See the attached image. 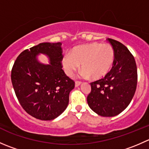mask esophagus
I'll list each match as a JSON object with an SVG mask.
<instances>
[{
    "label": "esophagus",
    "instance_id": "34e87169",
    "mask_svg": "<svg viewBox=\"0 0 149 149\" xmlns=\"http://www.w3.org/2000/svg\"><path fill=\"white\" fill-rule=\"evenodd\" d=\"M81 84V82L79 81H76V82H75V86H76V87L79 86H80Z\"/></svg>",
    "mask_w": 149,
    "mask_h": 149
}]
</instances>
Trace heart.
I'll return each mask as SVG.
<instances>
[{
	"instance_id": "1",
	"label": "heart",
	"mask_w": 149,
	"mask_h": 149,
	"mask_svg": "<svg viewBox=\"0 0 149 149\" xmlns=\"http://www.w3.org/2000/svg\"><path fill=\"white\" fill-rule=\"evenodd\" d=\"M114 60L115 52L111 45L91 43L73 48L70 54L64 55L62 64L68 76H72L81 64L84 76L99 79L109 73Z\"/></svg>"
}]
</instances>
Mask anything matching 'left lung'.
<instances>
[{
	"instance_id": "left-lung-1",
	"label": "left lung",
	"mask_w": 149,
	"mask_h": 149,
	"mask_svg": "<svg viewBox=\"0 0 149 149\" xmlns=\"http://www.w3.org/2000/svg\"><path fill=\"white\" fill-rule=\"evenodd\" d=\"M115 52L109 73L91 82L87 102L91 109L103 117H113L123 112L131 102L137 86L136 61L127 47L117 40L107 38Z\"/></svg>"
}]
</instances>
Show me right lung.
Wrapping results in <instances>:
<instances>
[{"instance_id": "add662e5", "label": "right lung", "mask_w": 149, "mask_h": 149, "mask_svg": "<svg viewBox=\"0 0 149 149\" xmlns=\"http://www.w3.org/2000/svg\"><path fill=\"white\" fill-rule=\"evenodd\" d=\"M61 43H40L19 54L11 70V82L21 106L29 115L42 120H51L64 112L69 93L75 82L63 70ZM39 53L47 54L49 65L40 64Z\"/></svg>"}]
</instances>
